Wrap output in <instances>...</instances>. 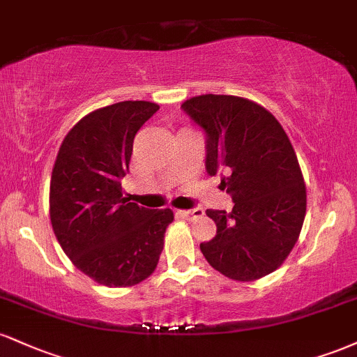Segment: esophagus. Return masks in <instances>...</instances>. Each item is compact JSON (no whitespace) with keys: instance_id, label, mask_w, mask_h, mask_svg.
Wrapping results in <instances>:
<instances>
[{"instance_id":"34e87169","label":"esophagus","mask_w":357,"mask_h":357,"mask_svg":"<svg viewBox=\"0 0 357 357\" xmlns=\"http://www.w3.org/2000/svg\"><path fill=\"white\" fill-rule=\"evenodd\" d=\"M203 213L204 211L202 208H192V210H179L178 215L184 220H195V218H199V216H203Z\"/></svg>"}]
</instances>
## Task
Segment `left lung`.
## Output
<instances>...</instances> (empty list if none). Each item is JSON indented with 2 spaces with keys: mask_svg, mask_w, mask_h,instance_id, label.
I'll return each mask as SVG.
<instances>
[{
  "mask_svg": "<svg viewBox=\"0 0 357 357\" xmlns=\"http://www.w3.org/2000/svg\"><path fill=\"white\" fill-rule=\"evenodd\" d=\"M206 137V173L221 174L220 188L233 210H208L215 238L199 245L225 277L261 278L284 264L301 235L307 195L296 151L267 109L235 96L192 97L181 105Z\"/></svg>",
  "mask_w": 357,
  "mask_h": 357,
  "instance_id": "1",
  "label": "left lung"
}]
</instances>
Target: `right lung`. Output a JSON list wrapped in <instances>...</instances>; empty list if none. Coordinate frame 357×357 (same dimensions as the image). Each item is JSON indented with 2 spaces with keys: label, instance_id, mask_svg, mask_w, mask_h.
I'll use <instances>...</instances> for the list:
<instances>
[{
  "label": "right lung",
  "instance_id": "right-lung-1",
  "mask_svg": "<svg viewBox=\"0 0 357 357\" xmlns=\"http://www.w3.org/2000/svg\"><path fill=\"white\" fill-rule=\"evenodd\" d=\"M159 110L126 100L90 112L61 142L50 181V220L65 255L107 287H130L154 272L173 211L147 210L122 196L132 142Z\"/></svg>",
  "mask_w": 357,
  "mask_h": 357
}]
</instances>
